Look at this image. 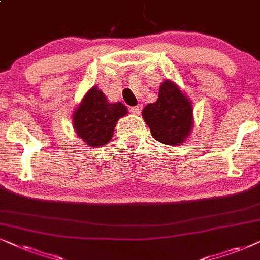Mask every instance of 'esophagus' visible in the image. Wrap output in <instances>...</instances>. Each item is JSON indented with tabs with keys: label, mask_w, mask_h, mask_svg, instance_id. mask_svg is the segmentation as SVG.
Segmentation results:
<instances>
[{
	"label": "esophagus",
	"mask_w": 260,
	"mask_h": 260,
	"mask_svg": "<svg viewBox=\"0 0 260 260\" xmlns=\"http://www.w3.org/2000/svg\"><path fill=\"white\" fill-rule=\"evenodd\" d=\"M129 112L133 113V114H140V112H141V105L129 107Z\"/></svg>",
	"instance_id": "obj_1"
}]
</instances>
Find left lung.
I'll return each instance as SVG.
<instances>
[{"instance_id": "obj_1", "label": "left lung", "mask_w": 260, "mask_h": 260, "mask_svg": "<svg viewBox=\"0 0 260 260\" xmlns=\"http://www.w3.org/2000/svg\"><path fill=\"white\" fill-rule=\"evenodd\" d=\"M143 117L155 140L177 146L191 131L192 106L175 83L165 81L159 88L157 101L144 108Z\"/></svg>"}]
</instances>
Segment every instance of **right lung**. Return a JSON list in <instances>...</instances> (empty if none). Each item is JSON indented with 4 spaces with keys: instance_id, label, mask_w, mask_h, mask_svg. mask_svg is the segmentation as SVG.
Returning a JSON list of instances; mask_svg holds the SVG:
<instances>
[{
    "instance_id": "add662e5",
    "label": "right lung",
    "mask_w": 260,
    "mask_h": 260,
    "mask_svg": "<svg viewBox=\"0 0 260 260\" xmlns=\"http://www.w3.org/2000/svg\"><path fill=\"white\" fill-rule=\"evenodd\" d=\"M126 114L122 103H109L101 90L94 86L74 113L76 133L90 146H102L112 139L117 120Z\"/></svg>"
}]
</instances>
